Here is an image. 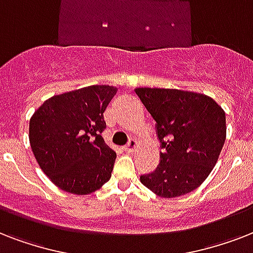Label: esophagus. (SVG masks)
<instances>
[{"label": "esophagus", "mask_w": 253, "mask_h": 253, "mask_svg": "<svg viewBox=\"0 0 253 253\" xmlns=\"http://www.w3.org/2000/svg\"><path fill=\"white\" fill-rule=\"evenodd\" d=\"M136 148H138V142H136V140H134V139H131L130 142L127 143V146L125 147V151H126V152H128V154H131V152H134Z\"/></svg>", "instance_id": "obj_1"}]
</instances>
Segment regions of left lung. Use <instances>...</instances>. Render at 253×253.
Instances as JSON below:
<instances>
[{
  "mask_svg": "<svg viewBox=\"0 0 253 253\" xmlns=\"http://www.w3.org/2000/svg\"><path fill=\"white\" fill-rule=\"evenodd\" d=\"M156 122L162 143L156 170L140 176L142 184L164 198L193 192L215 167L226 140V114L208 95L160 87H136Z\"/></svg>",
  "mask_w": 253,
  "mask_h": 253,
  "instance_id": "1",
  "label": "left lung"
}]
</instances>
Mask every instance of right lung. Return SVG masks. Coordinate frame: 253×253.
<instances>
[{"label":"right lung","instance_id":"obj_1","mask_svg":"<svg viewBox=\"0 0 253 253\" xmlns=\"http://www.w3.org/2000/svg\"><path fill=\"white\" fill-rule=\"evenodd\" d=\"M115 93L114 86L90 85L53 95L30 119L34 156L61 190L85 196L110 180L117 154L101 134Z\"/></svg>","mask_w":253,"mask_h":253}]
</instances>
